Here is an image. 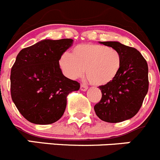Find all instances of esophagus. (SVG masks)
Here are the masks:
<instances>
[{"label":"esophagus","mask_w":160,"mask_h":160,"mask_svg":"<svg viewBox=\"0 0 160 160\" xmlns=\"http://www.w3.org/2000/svg\"><path fill=\"white\" fill-rule=\"evenodd\" d=\"M80 89H81L82 91H86L88 89V86H86V85L82 84L81 86H80Z\"/></svg>","instance_id":"esophagus-1"}]
</instances>
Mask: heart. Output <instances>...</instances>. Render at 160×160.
Wrapping results in <instances>:
<instances>
[{"label":"heart","instance_id":"1","mask_svg":"<svg viewBox=\"0 0 160 160\" xmlns=\"http://www.w3.org/2000/svg\"><path fill=\"white\" fill-rule=\"evenodd\" d=\"M122 63L117 49L97 44H81L60 55L58 64L62 73L70 79L81 77L84 72L92 85L109 84L117 77Z\"/></svg>","mask_w":160,"mask_h":160}]
</instances>
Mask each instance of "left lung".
<instances>
[{
	"mask_svg": "<svg viewBox=\"0 0 160 160\" xmlns=\"http://www.w3.org/2000/svg\"><path fill=\"white\" fill-rule=\"evenodd\" d=\"M121 53L122 63L112 82L99 86L102 97L94 106L97 116L107 122H119L133 118L142 105L148 90V63L139 51L118 42H99Z\"/></svg>",
	"mask_w": 160,
	"mask_h": 160,
	"instance_id": "obj_1",
	"label": "left lung"
}]
</instances>
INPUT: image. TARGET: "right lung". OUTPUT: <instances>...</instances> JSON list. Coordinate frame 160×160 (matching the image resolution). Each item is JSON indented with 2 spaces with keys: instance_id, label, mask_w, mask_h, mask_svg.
I'll return each mask as SVG.
<instances>
[{
  "instance_id": "add662e5",
  "label": "right lung",
  "mask_w": 160,
  "mask_h": 160,
  "mask_svg": "<svg viewBox=\"0 0 160 160\" xmlns=\"http://www.w3.org/2000/svg\"><path fill=\"white\" fill-rule=\"evenodd\" d=\"M73 40L44 39L23 48L11 71V95L21 115L34 124L58 121L64 113L67 97L78 90V82L65 77L58 64L60 55Z\"/></svg>"
}]
</instances>
